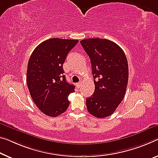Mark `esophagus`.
I'll list each match as a JSON object with an SVG mask.
<instances>
[{
    "mask_svg": "<svg viewBox=\"0 0 158 158\" xmlns=\"http://www.w3.org/2000/svg\"><path fill=\"white\" fill-rule=\"evenodd\" d=\"M81 82H77V83H76V87H77V88H79V87H81Z\"/></svg>",
    "mask_w": 158,
    "mask_h": 158,
    "instance_id": "34e87169",
    "label": "esophagus"
}]
</instances>
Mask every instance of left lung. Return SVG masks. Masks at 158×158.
I'll return each instance as SVG.
<instances>
[{
	"label": "left lung",
	"mask_w": 158,
	"mask_h": 158,
	"mask_svg": "<svg viewBox=\"0 0 158 158\" xmlns=\"http://www.w3.org/2000/svg\"><path fill=\"white\" fill-rule=\"evenodd\" d=\"M82 47L90 59L94 92L86 99L89 113L104 118L114 112L124 98L128 80V65L119 46L106 39H86Z\"/></svg>",
	"instance_id": "1"
}]
</instances>
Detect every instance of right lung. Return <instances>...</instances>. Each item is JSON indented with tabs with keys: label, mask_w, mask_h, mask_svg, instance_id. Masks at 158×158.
Returning <instances> with one entry per match:
<instances>
[{
	"label": "right lung",
	"mask_w": 158,
	"mask_h": 158,
	"mask_svg": "<svg viewBox=\"0 0 158 158\" xmlns=\"http://www.w3.org/2000/svg\"><path fill=\"white\" fill-rule=\"evenodd\" d=\"M77 42L76 40L49 39L39 44L29 59L28 89L39 110L48 116L61 114L70 104L68 97L75 92V86L66 82L63 64Z\"/></svg>",
	"instance_id": "obj_1"
}]
</instances>
